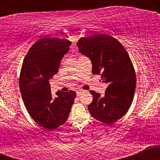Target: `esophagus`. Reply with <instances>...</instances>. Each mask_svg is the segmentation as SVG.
Returning a JSON list of instances; mask_svg holds the SVG:
<instances>
[{
  "label": "esophagus",
  "mask_w": 160,
  "mask_h": 160,
  "mask_svg": "<svg viewBox=\"0 0 160 160\" xmlns=\"http://www.w3.org/2000/svg\"><path fill=\"white\" fill-rule=\"evenodd\" d=\"M76 92H77V95H81L82 93L86 92V91L85 90H82V89H79V90H77Z\"/></svg>",
  "instance_id": "34e87169"
}]
</instances>
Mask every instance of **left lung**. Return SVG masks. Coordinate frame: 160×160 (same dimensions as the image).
<instances>
[{
  "mask_svg": "<svg viewBox=\"0 0 160 160\" xmlns=\"http://www.w3.org/2000/svg\"><path fill=\"white\" fill-rule=\"evenodd\" d=\"M79 51L90 58L93 74H101L108 84L104 96L90 91L93 100L88 105L93 118L111 125L127 113L133 101L136 75L126 49L116 38L106 34L81 38Z\"/></svg>",
  "mask_w": 160,
  "mask_h": 160,
  "instance_id": "obj_1",
  "label": "left lung"
}]
</instances>
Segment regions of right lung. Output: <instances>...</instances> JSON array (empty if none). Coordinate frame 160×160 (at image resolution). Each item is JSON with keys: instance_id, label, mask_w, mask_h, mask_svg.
I'll list each match as a JSON object with an SVG mask.
<instances>
[{"instance_id": "right-lung-1", "label": "right lung", "mask_w": 160, "mask_h": 160, "mask_svg": "<svg viewBox=\"0 0 160 160\" xmlns=\"http://www.w3.org/2000/svg\"><path fill=\"white\" fill-rule=\"evenodd\" d=\"M71 44L67 39L41 38L29 49L22 65L19 88L24 104L33 120L47 131L67 121L76 98V92L70 90L57 92L53 98L49 82Z\"/></svg>"}]
</instances>
